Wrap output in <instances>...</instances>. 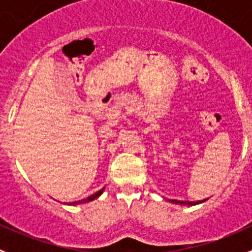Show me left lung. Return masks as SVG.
I'll return each mask as SVG.
<instances>
[{
  "label": "left lung",
  "mask_w": 252,
  "mask_h": 252,
  "mask_svg": "<svg viewBox=\"0 0 252 252\" xmlns=\"http://www.w3.org/2000/svg\"><path fill=\"white\" fill-rule=\"evenodd\" d=\"M206 201V200H205ZM169 202H172V204H175V205H187V206H194V205H199L201 204V202L204 201H178V200H169Z\"/></svg>",
  "instance_id": "left-lung-1"
}]
</instances>
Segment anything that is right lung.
I'll use <instances>...</instances> for the list:
<instances>
[{"mask_svg": "<svg viewBox=\"0 0 252 252\" xmlns=\"http://www.w3.org/2000/svg\"><path fill=\"white\" fill-rule=\"evenodd\" d=\"M103 190H105V188H102L101 190H98V191H96L95 194L90 195L89 197H86V199H83V200H79V201H75V202H69V204L67 205H70V206H74V205H80V204H86V202H90V201H94L95 199H97L98 196H100L101 194L103 192Z\"/></svg>", "mask_w": 252, "mask_h": 252, "instance_id": "right-lung-1", "label": "right lung"}]
</instances>
